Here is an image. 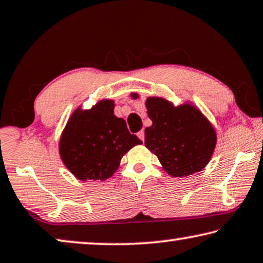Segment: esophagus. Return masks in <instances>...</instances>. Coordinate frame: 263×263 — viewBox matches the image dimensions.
<instances>
[{
	"instance_id": "34e87169",
	"label": "esophagus",
	"mask_w": 263,
	"mask_h": 263,
	"mask_svg": "<svg viewBox=\"0 0 263 263\" xmlns=\"http://www.w3.org/2000/svg\"><path fill=\"white\" fill-rule=\"evenodd\" d=\"M138 136H139L140 140L144 141V132H143V130H140V132L138 133Z\"/></svg>"
}]
</instances>
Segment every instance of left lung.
<instances>
[{
	"label": "left lung",
	"instance_id": "obj_1",
	"mask_svg": "<svg viewBox=\"0 0 263 263\" xmlns=\"http://www.w3.org/2000/svg\"><path fill=\"white\" fill-rule=\"evenodd\" d=\"M130 96L136 100L138 93ZM152 125L144 129V146L155 154L165 172L182 178L200 172L214 154L217 134L196 105H174L162 97L146 100Z\"/></svg>",
	"mask_w": 263,
	"mask_h": 263
}]
</instances>
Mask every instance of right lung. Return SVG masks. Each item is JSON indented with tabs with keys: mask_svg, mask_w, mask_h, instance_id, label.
<instances>
[{
	"mask_svg": "<svg viewBox=\"0 0 263 263\" xmlns=\"http://www.w3.org/2000/svg\"><path fill=\"white\" fill-rule=\"evenodd\" d=\"M115 102L102 100L91 109L72 112L59 140V154L66 168L79 180H102L114 176L121 159L141 144L123 119L114 114Z\"/></svg>",
	"mask_w": 263,
	"mask_h": 263,
	"instance_id": "add662e5",
	"label": "right lung"
}]
</instances>
